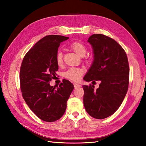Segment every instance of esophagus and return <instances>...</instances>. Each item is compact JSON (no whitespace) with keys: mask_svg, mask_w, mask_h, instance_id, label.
Returning <instances> with one entry per match:
<instances>
[{"mask_svg":"<svg viewBox=\"0 0 146 146\" xmlns=\"http://www.w3.org/2000/svg\"><path fill=\"white\" fill-rule=\"evenodd\" d=\"M73 85H74V86H75V88H78V87H80V86H81L80 84H76V83H74Z\"/></svg>","mask_w":146,"mask_h":146,"instance_id":"1","label":"esophagus"}]
</instances>
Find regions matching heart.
<instances>
[{
    "mask_svg": "<svg viewBox=\"0 0 146 146\" xmlns=\"http://www.w3.org/2000/svg\"><path fill=\"white\" fill-rule=\"evenodd\" d=\"M70 48L80 56H84L87 52L86 47L82 43L78 42H75L71 44ZM55 60L58 66H62V64L63 63V55L60 51H58L56 53ZM84 71L82 68H70L67 71L64 72V76L66 78L76 82V81H78L80 80L81 76L84 74Z\"/></svg>",
    "mask_w": 146,
    "mask_h": 146,
    "instance_id": "heart-1",
    "label": "heart"
}]
</instances>
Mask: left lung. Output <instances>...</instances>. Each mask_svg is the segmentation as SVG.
<instances>
[{"instance_id":"8db88e82","label":"left lung","mask_w":146,"mask_h":146,"mask_svg":"<svg viewBox=\"0 0 146 146\" xmlns=\"http://www.w3.org/2000/svg\"><path fill=\"white\" fill-rule=\"evenodd\" d=\"M94 60L84 80H100L99 88L84 85V105L91 117L104 119L112 115L123 102L129 86V68L125 51L114 39L93 34L88 40Z\"/></svg>"}]
</instances>
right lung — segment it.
Instances as JSON below:
<instances>
[{
	"instance_id": "right-lung-1",
	"label": "right lung",
	"mask_w": 146,
	"mask_h": 146,
	"mask_svg": "<svg viewBox=\"0 0 146 146\" xmlns=\"http://www.w3.org/2000/svg\"><path fill=\"white\" fill-rule=\"evenodd\" d=\"M69 37L50 35L38 41L26 54L20 70L22 95L30 110L45 122L60 118L74 89L72 83L64 79L59 86H51L58 66L55 56L62 42Z\"/></svg>"
}]
</instances>
